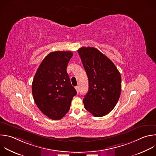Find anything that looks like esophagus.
I'll return each mask as SVG.
<instances>
[{"instance_id":"34e87169","label":"esophagus","mask_w":156,"mask_h":156,"mask_svg":"<svg viewBox=\"0 0 156 156\" xmlns=\"http://www.w3.org/2000/svg\"><path fill=\"white\" fill-rule=\"evenodd\" d=\"M75 89H76V92L78 93V92H79V90H80L79 87H78V86H76V87H75Z\"/></svg>"}]
</instances>
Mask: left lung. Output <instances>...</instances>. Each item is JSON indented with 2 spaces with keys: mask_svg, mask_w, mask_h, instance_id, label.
<instances>
[{
  "mask_svg": "<svg viewBox=\"0 0 156 156\" xmlns=\"http://www.w3.org/2000/svg\"><path fill=\"white\" fill-rule=\"evenodd\" d=\"M89 80V90L83 101L93 116L108 115L116 106L121 91V76L113 62L97 48L78 50Z\"/></svg>",
  "mask_w": 156,
  "mask_h": 156,
  "instance_id": "left-lung-1",
  "label": "left lung"
}]
</instances>
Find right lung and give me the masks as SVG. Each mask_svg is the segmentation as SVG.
Masks as SVG:
<instances>
[{"mask_svg":"<svg viewBox=\"0 0 156 156\" xmlns=\"http://www.w3.org/2000/svg\"><path fill=\"white\" fill-rule=\"evenodd\" d=\"M71 51H54L42 61L34 76L32 95L40 110L53 120L62 119L77 94L67 72Z\"/></svg>","mask_w":156,"mask_h":156,"instance_id":"add662e5","label":"right lung"}]
</instances>
